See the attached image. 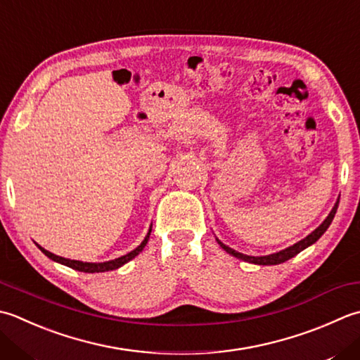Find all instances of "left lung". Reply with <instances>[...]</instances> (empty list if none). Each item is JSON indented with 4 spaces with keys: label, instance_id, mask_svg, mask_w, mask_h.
Instances as JSON below:
<instances>
[{
    "label": "left lung",
    "instance_id": "8db88e82",
    "mask_svg": "<svg viewBox=\"0 0 360 360\" xmlns=\"http://www.w3.org/2000/svg\"><path fill=\"white\" fill-rule=\"evenodd\" d=\"M339 200H340V196H339V198H337L333 210H330L329 215L325 218V221H323L319 228H316L315 231H312L311 234L302 238V240L297 242V243L292 245V246H288V248H285V250H281V251H278V252H273V255H266V256H248V255H243V252H238V251H236V250L229 248L228 245H224L221 240H218L217 237H215V240L218 242V245H220L224 251L228 252V255L234 256V257L240 259V260H245V262L256 264V265H278V264H283V262H285V260H288V259H292V257L297 256L298 252H301L302 250H306L307 246L314 245L323 234H325L326 229L329 228V224L333 223V220H334V215H335V212H337V207H339Z\"/></svg>",
    "mask_w": 360,
    "mask_h": 360
}]
</instances>
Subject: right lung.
I'll return each instance as SVG.
<instances>
[{"label":"right lung","instance_id":"right-lung-1","mask_svg":"<svg viewBox=\"0 0 360 360\" xmlns=\"http://www.w3.org/2000/svg\"><path fill=\"white\" fill-rule=\"evenodd\" d=\"M151 228H153V224L150 226V229H148L146 236L143 238V242L140 243L136 250H132L131 252H128V255H124L122 257H117V259H112V260H105V262H82V260H72V259H65V257L56 256V255H53V252H49L45 248H41V246H39V248H40L41 252H44L45 256H48L49 259L54 260V262H59L62 265L70 266V269H73V270L84 271V273H103V271L117 270V269H120V266H123L124 264H128L129 260H132L137 255H140V252H142L143 248L146 246L148 240H150Z\"/></svg>","mask_w":360,"mask_h":360}]
</instances>
